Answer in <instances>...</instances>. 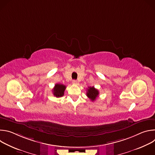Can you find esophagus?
Listing matches in <instances>:
<instances>
[{"label": "esophagus", "instance_id": "esophagus-1", "mask_svg": "<svg viewBox=\"0 0 155 155\" xmlns=\"http://www.w3.org/2000/svg\"><path fill=\"white\" fill-rule=\"evenodd\" d=\"M72 83L74 84H78V81H77V80H74L72 81Z\"/></svg>", "mask_w": 155, "mask_h": 155}]
</instances>
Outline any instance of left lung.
Wrapping results in <instances>:
<instances>
[{
    "label": "left lung",
    "instance_id": "left-lung-1",
    "mask_svg": "<svg viewBox=\"0 0 155 155\" xmlns=\"http://www.w3.org/2000/svg\"><path fill=\"white\" fill-rule=\"evenodd\" d=\"M87 90L86 96L91 99V101H94L99 96V91L94 86L88 87V89Z\"/></svg>",
    "mask_w": 155,
    "mask_h": 155
}]
</instances>
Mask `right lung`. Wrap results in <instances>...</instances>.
Masks as SVG:
<instances>
[{
    "mask_svg": "<svg viewBox=\"0 0 155 155\" xmlns=\"http://www.w3.org/2000/svg\"><path fill=\"white\" fill-rule=\"evenodd\" d=\"M66 86L62 84H56L53 90V93L56 97H60L64 96Z\"/></svg>",
    "mask_w": 155,
    "mask_h": 155,
    "instance_id": "obj_1",
    "label": "right lung"
}]
</instances>
